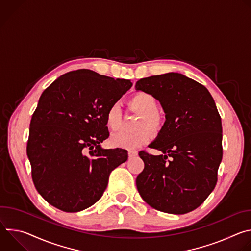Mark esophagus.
Masks as SVG:
<instances>
[{
    "instance_id": "esophagus-1",
    "label": "esophagus",
    "mask_w": 251,
    "mask_h": 251,
    "mask_svg": "<svg viewBox=\"0 0 251 251\" xmlns=\"http://www.w3.org/2000/svg\"><path fill=\"white\" fill-rule=\"evenodd\" d=\"M128 155H129V157H130V158H133V157H135V156H137V155H138V152H137V151H135V150H129Z\"/></svg>"
}]
</instances>
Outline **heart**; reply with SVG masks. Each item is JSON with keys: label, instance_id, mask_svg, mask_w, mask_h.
<instances>
[{"label": "heart", "instance_id": "obj_1", "mask_svg": "<svg viewBox=\"0 0 251 251\" xmlns=\"http://www.w3.org/2000/svg\"><path fill=\"white\" fill-rule=\"evenodd\" d=\"M129 105L133 110L141 115L136 124V129L139 130L133 133H115L111 135L109 141L114 147L132 150L148 143L151 139V133L148 130L154 133L160 131L163 127L164 120L157 110V99L148 92H136L129 99ZM121 122L122 116L120 107L118 104H112L105 114L106 126L112 131H116L121 127Z\"/></svg>", "mask_w": 251, "mask_h": 251}]
</instances>
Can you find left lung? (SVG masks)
Returning a JSON list of instances; mask_svg holds the SVG:
<instances>
[{"instance_id": "obj_1", "label": "left lung", "mask_w": 251, "mask_h": 251, "mask_svg": "<svg viewBox=\"0 0 251 251\" xmlns=\"http://www.w3.org/2000/svg\"><path fill=\"white\" fill-rule=\"evenodd\" d=\"M136 90L160 101L166 121L149 145L162 155L140 151L136 178L142 199L157 210L184 214L199 207L218 182L223 159L222 118L208 90L181 74L142 78Z\"/></svg>"}]
</instances>
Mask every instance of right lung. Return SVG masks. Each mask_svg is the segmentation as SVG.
Instances as JSON below:
<instances>
[{
	"instance_id": "1",
	"label": "right lung",
	"mask_w": 251,
	"mask_h": 251,
	"mask_svg": "<svg viewBox=\"0 0 251 251\" xmlns=\"http://www.w3.org/2000/svg\"><path fill=\"white\" fill-rule=\"evenodd\" d=\"M89 69L70 71L42 94L26 146L39 194L54 207L76 212L94 204L127 150L102 149L109 136L105 114L132 86Z\"/></svg>"
}]
</instances>
